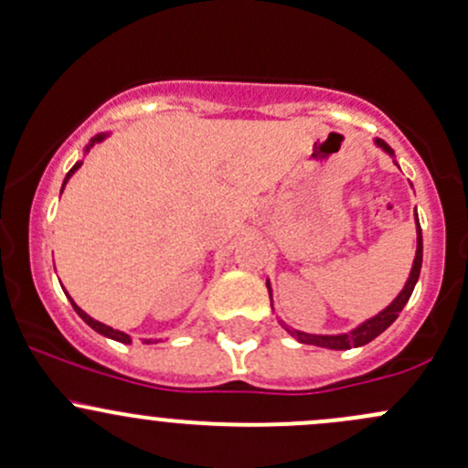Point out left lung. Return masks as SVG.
<instances>
[{
    "label": "left lung",
    "instance_id": "left-lung-1",
    "mask_svg": "<svg viewBox=\"0 0 468 468\" xmlns=\"http://www.w3.org/2000/svg\"><path fill=\"white\" fill-rule=\"evenodd\" d=\"M375 144L381 147L383 152H388L390 156H395V152H392V147L388 145L386 141L375 139ZM415 224H417V253H415V260H412L410 275H408V280H406V284H403L399 296L392 300V303L388 304L383 312H378L377 316L367 318L366 323H361L358 327H354L352 332H346V334H307V332H300V329H292L289 324H284V323H282V327L287 329V332L292 334L298 343L327 347V350H350V347H361V346H366V343L375 341L378 334L386 332V329L397 321L399 312L406 307L408 298L412 296V289H415L417 280H420L424 242H421V226H420V219H417V210H415ZM267 289H269V296H271V284H269V280H267ZM271 307H273V303H271Z\"/></svg>",
    "mask_w": 468,
    "mask_h": 468
}]
</instances>
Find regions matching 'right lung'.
Here are the masks:
<instances>
[{"instance_id":"obj_1","label":"right lung","mask_w":468,"mask_h":468,"mask_svg":"<svg viewBox=\"0 0 468 468\" xmlns=\"http://www.w3.org/2000/svg\"><path fill=\"white\" fill-rule=\"evenodd\" d=\"M107 136H110V132H101V134H96V136H93V139L90 141V145L85 147V152H90L93 145H96V144H101V141H105ZM80 165H82V161H78V164L73 165V168L67 172L65 181H62V190H65L67 181L71 179V175H73V172H76L78 168H80ZM67 296H69V293H67ZM69 300H71V298H69ZM71 304H73V309H76V314H78V316H80L82 321H85L87 324H90L91 329H96L98 334H102V336L112 338V341H118V343H125V346H130V343H132V336H130V334L121 332V329H114V327H110V324H105V323H101V321H93V318L90 316V314H85V312H82V309L78 307V304L73 303V300H71ZM145 343H152V338H145ZM154 343H156V341H154Z\"/></svg>"}]
</instances>
